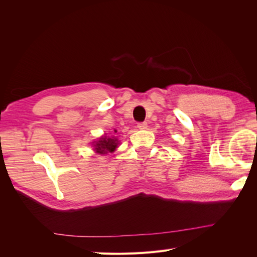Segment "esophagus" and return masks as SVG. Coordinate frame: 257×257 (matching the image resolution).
<instances>
[{
  "label": "esophagus",
  "mask_w": 257,
  "mask_h": 257,
  "mask_svg": "<svg viewBox=\"0 0 257 257\" xmlns=\"http://www.w3.org/2000/svg\"><path fill=\"white\" fill-rule=\"evenodd\" d=\"M137 127L139 130H146L148 127V123L147 122H139V123H137Z\"/></svg>",
  "instance_id": "esophagus-1"
}]
</instances>
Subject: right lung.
<instances>
[{
    "label": "right lung",
    "instance_id": "add662e5",
    "mask_svg": "<svg viewBox=\"0 0 257 257\" xmlns=\"http://www.w3.org/2000/svg\"><path fill=\"white\" fill-rule=\"evenodd\" d=\"M116 132V131H115ZM118 146V141L115 138L103 137L95 145V151L99 154H104L107 152H112Z\"/></svg>",
    "mask_w": 257,
    "mask_h": 257
}]
</instances>
